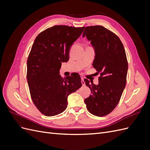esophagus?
Returning <instances> with one entry per match:
<instances>
[{"label":"esophagus","mask_w":150,"mask_h":150,"mask_svg":"<svg viewBox=\"0 0 150 150\" xmlns=\"http://www.w3.org/2000/svg\"><path fill=\"white\" fill-rule=\"evenodd\" d=\"M81 83H82L83 86H85V81H84V79H83V78L81 79Z\"/></svg>","instance_id":"1"}]
</instances>
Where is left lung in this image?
Instances as JSON below:
<instances>
[{
  "label": "left lung",
  "mask_w": 150,
  "mask_h": 150,
  "mask_svg": "<svg viewBox=\"0 0 150 150\" xmlns=\"http://www.w3.org/2000/svg\"><path fill=\"white\" fill-rule=\"evenodd\" d=\"M85 36L94 49L93 66L101 76L98 85L84 79L92 93L84 103L91 114L104 116L116 108L125 88L128 68L125 50L120 38L103 26L86 27Z\"/></svg>",
  "instance_id": "8db88e82"
}]
</instances>
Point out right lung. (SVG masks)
Instances as JSON below:
<instances>
[{"mask_svg":"<svg viewBox=\"0 0 150 150\" xmlns=\"http://www.w3.org/2000/svg\"><path fill=\"white\" fill-rule=\"evenodd\" d=\"M84 27L54 25L36 37L27 62V79L30 96L39 111L53 116L64 111L67 96L82 86L78 73L62 78V62L69 58L72 44L82 34Z\"/></svg>","mask_w":150,"mask_h":150,"instance_id":"1","label":"right lung"}]
</instances>
